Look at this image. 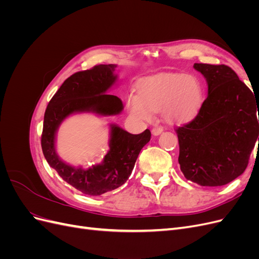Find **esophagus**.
Masks as SVG:
<instances>
[{
  "mask_svg": "<svg viewBox=\"0 0 259 259\" xmlns=\"http://www.w3.org/2000/svg\"><path fill=\"white\" fill-rule=\"evenodd\" d=\"M162 132H163V127H161V126H159V127H153L152 131H151L153 136H159Z\"/></svg>",
  "mask_w": 259,
  "mask_h": 259,
  "instance_id": "obj_1",
  "label": "esophagus"
}]
</instances>
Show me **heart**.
Masks as SVG:
<instances>
[{"label":"heart","mask_w":259,"mask_h":259,"mask_svg":"<svg viewBox=\"0 0 259 259\" xmlns=\"http://www.w3.org/2000/svg\"><path fill=\"white\" fill-rule=\"evenodd\" d=\"M138 95L131 94L127 110L138 121H150L163 111L169 123L182 124L197 116L203 104V85L197 76L180 72L152 75L140 81Z\"/></svg>","instance_id":"b5f03b06"}]
</instances>
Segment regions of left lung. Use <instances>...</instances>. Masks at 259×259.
Listing matches in <instances>:
<instances>
[{"mask_svg": "<svg viewBox=\"0 0 259 259\" xmlns=\"http://www.w3.org/2000/svg\"><path fill=\"white\" fill-rule=\"evenodd\" d=\"M193 67L204 75L208 95L197 116L176 130L178 162L188 180L224 186L243 174L259 142V103L230 67Z\"/></svg>", "mask_w": 259, "mask_h": 259, "instance_id": "left-lung-1", "label": "left lung"}]
</instances>
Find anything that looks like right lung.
<instances>
[{
    "label": "right lung",
    "mask_w": 259,
    "mask_h": 259,
    "mask_svg": "<svg viewBox=\"0 0 259 259\" xmlns=\"http://www.w3.org/2000/svg\"><path fill=\"white\" fill-rule=\"evenodd\" d=\"M115 67L98 65L69 76L51 99L44 114L41 145L46 161L65 182L88 195H100L126 183L140 150L151 138L149 130L133 135L111 125L110 149L100 164L84 169L69 165L57 155L55 135L67 116L76 112L115 115L123 110L119 97L106 94L116 81Z\"/></svg>",
    "instance_id": "obj_1"
}]
</instances>
